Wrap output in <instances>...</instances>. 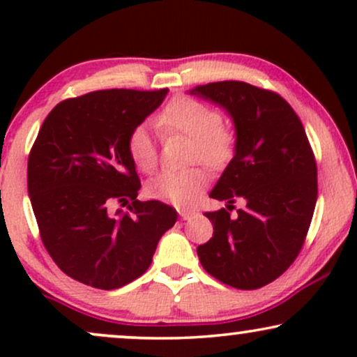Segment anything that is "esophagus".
I'll use <instances>...</instances> for the list:
<instances>
[{
    "label": "esophagus",
    "instance_id": "34e87169",
    "mask_svg": "<svg viewBox=\"0 0 357 357\" xmlns=\"http://www.w3.org/2000/svg\"><path fill=\"white\" fill-rule=\"evenodd\" d=\"M192 216H195V213H192V211H188V210H181V211H179V218L184 220V221L191 220Z\"/></svg>",
    "mask_w": 357,
    "mask_h": 357
}]
</instances>
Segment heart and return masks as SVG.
<instances>
[{
	"label": "heart",
	"mask_w": 357,
	"mask_h": 357,
	"mask_svg": "<svg viewBox=\"0 0 357 357\" xmlns=\"http://www.w3.org/2000/svg\"><path fill=\"white\" fill-rule=\"evenodd\" d=\"M218 110L191 97H176L155 119V126L165 134H183L191 139V161L208 167L223 166L231 158L235 136L230 129L220 126ZM129 154L134 165L151 173L158 165V147L153 132L139 126L129 136ZM206 178L199 169L162 171L149 179L146 191L151 198L186 206L203 191Z\"/></svg>",
	"instance_id": "1"
}]
</instances>
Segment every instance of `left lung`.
Returning <instances> with one entry per match:
<instances>
[{
  "instance_id": "left-lung-1",
  "label": "left lung",
  "mask_w": 357,
  "mask_h": 357,
  "mask_svg": "<svg viewBox=\"0 0 357 357\" xmlns=\"http://www.w3.org/2000/svg\"><path fill=\"white\" fill-rule=\"evenodd\" d=\"M191 96L228 114L235 129L233 158L210 198L245 206L204 213L210 241L198 247L203 268L223 284L252 290L270 284L301 252L317 202V167L301 119L277 93L247 82L196 85Z\"/></svg>"
}]
</instances>
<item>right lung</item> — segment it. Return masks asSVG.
Wrapping results in <instances>:
<instances>
[{
    "instance_id": "1",
    "label": "right lung",
    "mask_w": 357,
    "mask_h": 357,
    "mask_svg": "<svg viewBox=\"0 0 357 357\" xmlns=\"http://www.w3.org/2000/svg\"><path fill=\"white\" fill-rule=\"evenodd\" d=\"M167 92L112 89L60 102L31 147L28 195L43 245L82 284L112 290L136 280L176 223L174 208L136 199L141 181L127 146ZM127 199L129 213L112 211Z\"/></svg>"
}]
</instances>
